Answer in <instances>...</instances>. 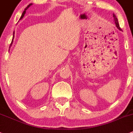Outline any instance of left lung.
<instances>
[{"mask_svg":"<svg viewBox=\"0 0 133 133\" xmlns=\"http://www.w3.org/2000/svg\"><path fill=\"white\" fill-rule=\"evenodd\" d=\"M113 17H114V23L115 24H116V26H117V28L118 29L119 31H121V28H120L119 25V23H118V20H117V18L116 17V15L114 14H113Z\"/></svg>","mask_w":133,"mask_h":133,"instance_id":"1","label":"left lung"}]
</instances>
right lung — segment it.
Segmentation results:
<instances>
[{
    "label": "right lung",
    "mask_w": 133,
    "mask_h": 133,
    "mask_svg": "<svg viewBox=\"0 0 133 133\" xmlns=\"http://www.w3.org/2000/svg\"><path fill=\"white\" fill-rule=\"evenodd\" d=\"M32 4H30L29 5H28L27 6V7L25 9V10H24V12H23V14H22V15H21V17H20V19H19V20H21V19L23 18V16H24V15L25 14V13H26V10H27L28 8H29L30 7V6H31V5H32ZM14 35H13V40H14ZM13 40H12V43H11V44H10V48L11 46H12V43H13Z\"/></svg>",
    "instance_id": "right-lung-1"
}]
</instances>
